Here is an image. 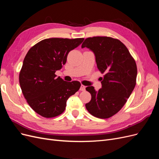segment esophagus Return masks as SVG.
<instances>
[{"label":"esophagus","instance_id":"34e87169","mask_svg":"<svg viewBox=\"0 0 159 159\" xmlns=\"http://www.w3.org/2000/svg\"><path fill=\"white\" fill-rule=\"evenodd\" d=\"M80 91H85V86L84 85H81V87H80Z\"/></svg>","mask_w":159,"mask_h":159}]
</instances>
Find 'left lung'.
Instances as JSON below:
<instances>
[{
  "label": "left lung",
  "mask_w": 159,
  "mask_h": 159,
  "mask_svg": "<svg viewBox=\"0 0 159 159\" xmlns=\"http://www.w3.org/2000/svg\"><path fill=\"white\" fill-rule=\"evenodd\" d=\"M85 47L93 52L98 68L105 74L99 91L93 86L85 88L91 95L85 107L94 117L109 118L123 107L135 87V61L121 41L111 37L88 38L81 45Z\"/></svg>",
  "instance_id": "left-lung-1"
}]
</instances>
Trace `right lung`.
Instances as JSON below:
<instances>
[{"instance_id": "add662e5", "label": "right lung", "mask_w": 159, "mask_h": 159, "mask_svg": "<svg viewBox=\"0 0 159 159\" xmlns=\"http://www.w3.org/2000/svg\"><path fill=\"white\" fill-rule=\"evenodd\" d=\"M84 38L44 39L28 50L19 74V83L28 103L41 116L51 118L64 111L67 100L81 86L55 74L66 64L68 53Z\"/></svg>"}]
</instances>
